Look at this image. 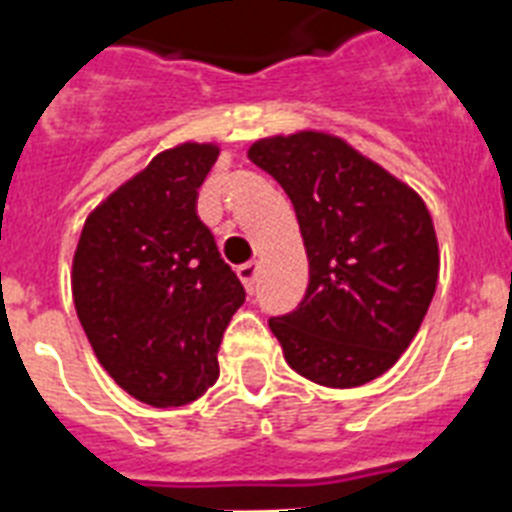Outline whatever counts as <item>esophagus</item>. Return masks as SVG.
I'll list each match as a JSON object with an SVG mask.
<instances>
[{
    "mask_svg": "<svg viewBox=\"0 0 512 512\" xmlns=\"http://www.w3.org/2000/svg\"><path fill=\"white\" fill-rule=\"evenodd\" d=\"M236 273H239V278H242L244 289H247L249 294L257 292V276H260V265L257 263H244L236 268Z\"/></svg>",
    "mask_w": 512,
    "mask_h": 512,
    "instance_id": "1",
    "label": "esophagus"
}]
</instances>
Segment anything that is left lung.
I'll use <instances>...</instances> for the list:
<instances>
[{"instance_id":"1","label":"left lung","mask_w":512,"mask_h":512,"mask_svg":"<svg viewBox=\"0 0 512 512\" xmlns=\"http://www.w3.org/2000/svg\"><path fill=\"white\" fill-rule=\"evenodd\" d=\"M249 160L292 199L310 260L302 302L268 321L286 363L331 389L368 384L400 360L436 292L429 210L334 136L263 139Z\"/></svg>"}]
</instances>
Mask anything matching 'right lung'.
<instances>
[{
	"label": "right lung",
	"mask_w": 512,
	"mask_h": 512,
	"mask_svg": "<svg viewBox=\"0 0 512 512\" xmlns=\"http://www.w3.org/2000/svg\"><path fill=\"white\" fill-rule=\"evenodd\" d=\"M213 144H181L94 210L73 260L78 321L118 386L152 407L194 402L218 381V347L244 305L197 215Z\"/></svg>",
	"instance_id": "obj_1"
}]
</instances>
